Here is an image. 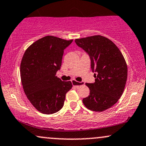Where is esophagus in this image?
<instances>
[{
  "label": "esophagus",
  "instance_id": "obj_1",
  "mask_svg": "<svg viewBox=\"0 0 146 146\" xmlns=\"http://www.w3.org/2000/svg\"><path fill=\"white\" fill-rule=\"evenodd\" d=\"M72 84H73V86H76V87L82 86V85H84V82H83L72 81Z\"/></svg>",
  "mask_w": 146,
  "mask_h": 146
}]
</instances>
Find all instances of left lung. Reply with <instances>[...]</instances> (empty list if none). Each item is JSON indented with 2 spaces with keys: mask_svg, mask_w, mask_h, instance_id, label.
<instances>
[{
  "mask_svg": "<svg viewBox=\"0 0 146 146\" xmlns=\"http://www.w3.org/2000/svg\"><path fill=\"white\" fill-rule=\"evenodd\" d=\"M90 59L95 78L94 83H86L90 95L82 100L89 110L102 112L117 103L121 98L128 76V68L118 47L108 38L93 36L75 39Z\"/></svg>",
  "mask_w": 146,
  "mask_h": 146,
  "instance_id": "1",
  "label": "left lung"
}]
</instances>
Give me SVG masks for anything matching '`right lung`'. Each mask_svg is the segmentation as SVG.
I'll list each match as a JSON object with an SVG mask.
<instances>
[{"mask_svg": "<svg viewBox=\"0 0 146 146\" xmlns=\"http://www.w3.org/2000/svg\"><path fill=\"white\" fill-rule=\"evenodd\" d=\"M73 42L52 36L33 43L25 51L21 64V76L25 95L42 113H57L63 107L71 82L56 76L60 69L64 50Z\"/></svg>", "mask_w": 146, "mask_h": 146, "instance_id": "right-lung-1", "label": "right lung"}]
</instances>
